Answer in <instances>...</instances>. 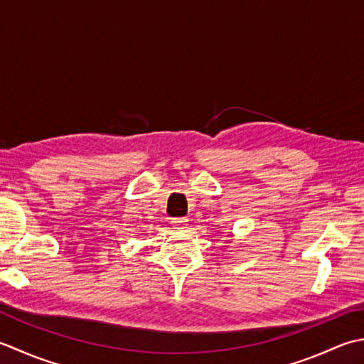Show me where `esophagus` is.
<instances>
[{
	"mask_svg": "<svg viewBox=\"0 0 364 364\" xmlns=\"http://www.w3.org/2000/svg\"><path fill=\"white\" fill-rule=\"evenodd\" d=\"M188 220L187 218H173L171 220V225H174L177 229H183L185 226H187Z\"/></svg>",
	"mask_w": 364,
	"mask_h": 364,
	"instance_id": "obj_1",
	"label": "esophagus"
}]
</instances>
